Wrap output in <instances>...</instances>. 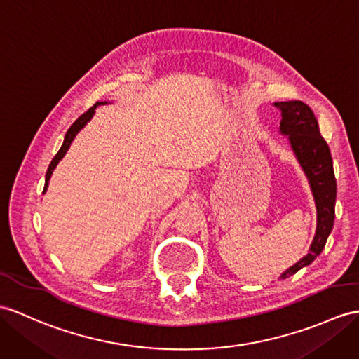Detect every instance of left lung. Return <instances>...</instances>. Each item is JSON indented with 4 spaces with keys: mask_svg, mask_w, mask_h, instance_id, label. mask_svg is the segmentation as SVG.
<instances>
[{
    "mask_svg": "<svg viewBox=\"0 0 359 359\" xmlns=\"http://www.w3.org/2000/svg\"><path fill=\"white\" fill-rule=\"evenodd\" d=\"M274 107L280 111L282 117L278 129L282 135L290 140L295 158L309 181L317 208V230L309 252L280 274L278 278L283 280L302 268L311 265L325 248L335 219L337 181L329 146L320 134L318 121L312 109L300 100L276 102Z\"/></svg>",
    "mask_w": 359,
    "mask_h": 359,
    "instance_id": "8db88e82",
    "label": "left lung"
}]
</instances>
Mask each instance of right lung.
<instances>
[{"label": "right lung", "instance_id": "obj_1", "mask_svg": "<svg viewBox=\"0 0 359 359\" xmlns=\"http://www.w3.org/2000/svg\"><path fill=\"white\" fill-rule=\"evenodd\" d=\"M107 103H108V102H97V103L94 104V107H91L85 114H82V116L79 117L72 126H69V129L67 130V134H65L62 146H60L59 152L55 155V158L51 160V163H50V165H48V170H47V175H46V186H43V191H42V194H46V191H47V189H48V181H50V178H51V173H53V170L56 169L57 163L65 156L67 151L69 149V146H72V143H73V140H74L76 135L79 134V130H81L82 128H85V125L88 123V121L93 118V116L95 114V108L100 107V104H107Z\"/></svg>", "mask_w": 359, "mask_h": 359}]
</instances>
